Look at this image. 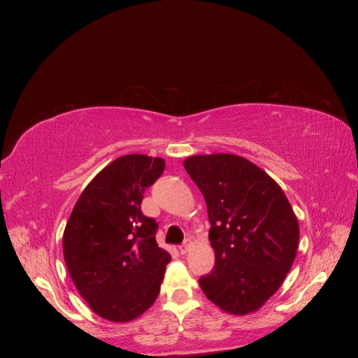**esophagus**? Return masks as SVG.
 Returning <instances> with one entry per match:
<instances>
[{
  "label": "esophagus",
  "instance_id": "1",
  "mask_svg": "<svg viewBox=\"0 0 358 358\" xmlns=\"http://www.w3.org/2000/svg\"><path fill=\"white\" fill-rule=\"evenodd\" d=\"M189 249H191V242H185L182 246H179L180 254H187V252L189 251Z\"/></svg>",
  "mask_w": 358,
  "mask_h": 358
}]
</instances>
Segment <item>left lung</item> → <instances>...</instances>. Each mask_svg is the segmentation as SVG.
<instances>
[{
  "mask_svg": "<svg viewBox=\"0 0 358 358\" xmlns=\"http://www.w3.org/2000/svg\"><path fill=\"white\" fill-rule=\"evenodd\" d=\"M183 167L208 204L212 273L200 287L231 315L264 306L285 280L297 254L299 221L276 180L233 154L192 155Z\"/></svg>",
  "mask_w": 358,
  "mask_h": 358,
  "instance_id": "left-lung-1",
  "label": "left lung"
}]
</instances>
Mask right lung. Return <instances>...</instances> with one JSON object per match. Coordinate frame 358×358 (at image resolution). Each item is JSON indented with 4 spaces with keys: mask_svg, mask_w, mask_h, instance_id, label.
<instances>
[{
    "mask_svg": "<svg viewBox=\"0 0 358 358\" xmlns=\"http://www.w3.org/2000/svg\"><path fill=\"white\" fill-rule=\"evenodd\" d=\"M164 167L162 158L143 154L116 158L86 185L64 230L73 284L107 321L137 320L159 294L171 257L157 245L158 225L140 204Z\"/></svg>",
    "mask_w": 358,
    "mask_h": 358,
    "instance_id": "obj_1",
    "label": "right lung"
}]
</instances>
